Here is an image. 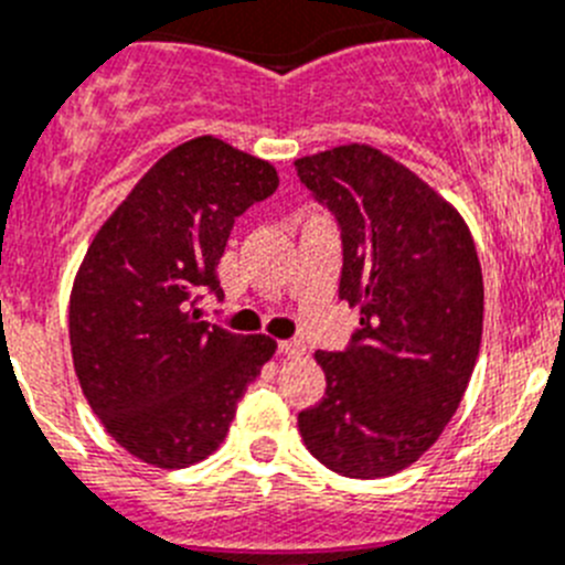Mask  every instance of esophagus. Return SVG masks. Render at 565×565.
Wrapping results in <instances>:
<instances>
[{
    "label": "esophagus",
    "mask_w": 565,
    "mask_h": 565,
    "mask_svg": "<svg viewBox=\"0 0 565 565\" xmlns=\"http://www.w3.org/2000/svg\"><path fill=\"white\" fill-rule=\"evenodd\" d=\"M278 352L284 354V358H301L303 354V345L298 343V340H281V343H278Z\"/></svg>",
    "instance_id": "obj_1"
}]
</instances>
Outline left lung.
Instances as JSON below:
<instances>
[{"label":"left lung","mask_w":565,"mask_h":565,"mask_svg":"<svg viewBox=\"0 0 565 565\" xmlns=\"http://www.w3.org/2000/svg\"><path fill=\"white\" fill-rule=\"evenodd\" d=\"M343 242L340 298L360 307L343 352H315L327 394L298 414L309 454L349 479L414 465L459 408L479 358L484 281L456 207L371 146L295 160Z\"/></svg>","instance_id":"left-lung-1"}]
</instances>
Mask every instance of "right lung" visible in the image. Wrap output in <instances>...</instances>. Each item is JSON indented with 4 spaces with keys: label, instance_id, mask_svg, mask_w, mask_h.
<instances>
[{
    "label": "right lung",
    "instance_id": "1",
    "mask_svg": "<svg viewBox=\"0 0 565 565\" xmlns=\"http://www.w3.org/2000/svg\"><path fill=\"white\" fill-rule=\"evenodd\" d=\"M278 188L267 160L194 137L151 166L86 250L70 295V345L86 403L146 465L180 470L225 439L276 352L267 334L200 320L236 216Z\"/></svg>",
    "mask_w": 565,
    "mask_h": 565
}]
</instances>
